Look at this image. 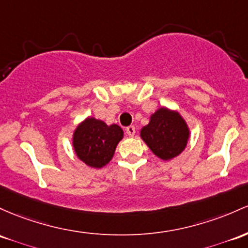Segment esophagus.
Listing matches in <instances>:
<instances>
[{
	"label": "esophagus",
	"instance_id": "obj_1",
	"mask_svg": "<svg viewBox=\"0 0 248 248\" xmlns=\"http://www.w3.org/2000/svg\"><path fill=\"white\" fill-rule=\"evenodd\" d=\"M126 133L128 137H134L135 135V127L134 126H129L126 128Z\"/></svg>",
	"mask_w": 248,
	"mask_h": 248
}]
</instances>
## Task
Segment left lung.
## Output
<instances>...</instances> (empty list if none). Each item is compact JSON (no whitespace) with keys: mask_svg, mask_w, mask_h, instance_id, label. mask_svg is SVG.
I'll list each match as a JSON object with an SVG mask.
<instances>
[{"mask_svg":"<svg viewBox=\"0 0 248 248\" xmlns=\"http://www.w3.org/2000/svg\"><path fill=\"white\" fill-rule=\"evenodd\" d=\"M140 137L157 157L167 161L186 148L189 128L178 111L162 107L152 114L149 124L141 129Z\"/></svg>","mask_w":248,"mask_h":248,"instance_id":"1","label":"left lung"}]
</instances>
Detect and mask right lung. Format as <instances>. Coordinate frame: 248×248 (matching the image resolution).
Here are the masks:
<instances>
[{
	"label": "right lung",
	"instance_id": "1",
	"mask_svg": "<svg viewBox=\"0 0 248 248\" xmlns=\"http://www.w3.org/2000/svg\"><path fill=\"white\" fill-rule=\"evenodd\" d=\"M122 138L124 130L118 124L108 126L101 120L87 118L74 130L73 147L87 166L101 168L110 161Z\"/></svg>",
	"mask_w": 248,
	"mask_h": 248
}]
</instances>
